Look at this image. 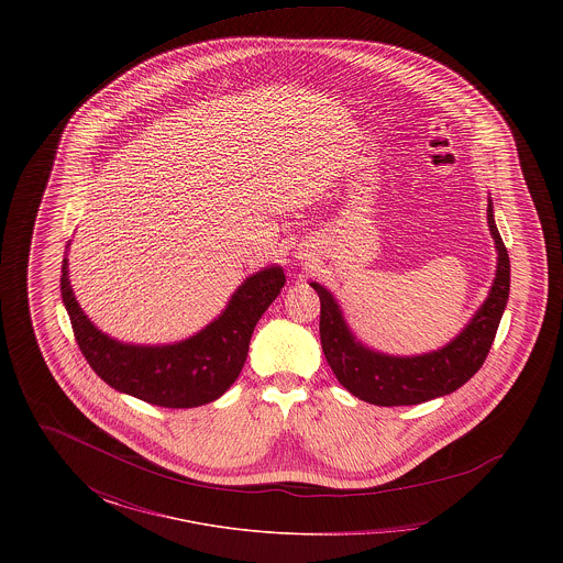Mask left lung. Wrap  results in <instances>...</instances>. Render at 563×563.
I'll list each match as a JSON object with an SVG mask.
<instances>
[{"mask_svg":"<svg viewBox=\"0 0 563 563\" xmlns=\"http://www.w3.org/2000/svg\"><path fill=\"white\" fill-rule=\"evenodd\" d=\"M487 223L498 251L489 295L448 346L429 354L390 356L363 346L352 335L335 297L319 283H310L321 299L319 327L324 358L338 382L354 397L379 407L418 405L454 393L482 369L510 291L509 253L496 228L492 200L487 202Z\"/></svg>","mask_w":563,"mask_h":563,"instance_id":"1","label":"left lung"}]
</instances>
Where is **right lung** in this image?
Returning <instances> with one entry per match:
<instances>
[{"label":"right lung","instance_id":"right-lung-1","mask_svg":"<svg viewBox=\"0 0 563 563\" xmlns=\"http://www.w3.org/2000/svg\"><path fill=\"white\" fill-rule=\"evenodd\" d=\"M63 260L60 295L84 358L111 388L150 405L188 409L219 399L241 374L253 329L285 287L280 266L249 276L225 310L189 340L133 346L111 340L81 312Z\"/></svg>","mask_w":563,"mask_h":563}]
</instances>
